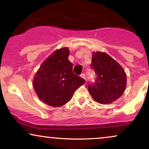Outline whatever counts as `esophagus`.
Returning <instances> with one entry per match:
<instances>
[{
	"instance_id": "obj_1",
	"label": "esophagus",
	"mask_w": 149,
	"mask_h": 149,
	"mask_svg": "<svg viewBox=\"0 0 149 149\" xmlns=\"http://www.w3.org/2000/svg\"><path fill=\"white\" fill-rule=\"evenodd\" d=\"M80 76H81V78H83V79L86 80V76H85V73H81V75H80Z\"/></svg>"
}]
</instances>
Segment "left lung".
Returning <instances> with one entry per match:
<instances>
[{
  "label": "left lung",
  "instance_id": "8db88e82",
  "mask_svg": "<svg viewBox=\"0 0 149 149\" xmlns=\"http://www.w3.org/2000/svg\"><path fill=\"white\" fill-rule=\"evenodd\" d=\"M90 66L96 75L95 82L88 86L94 100L100 104H110L123 94L127 77L117 61L106 53L96 52L92 54Z\"/></svg>",
  "mask_w": 149,
  "mask_h": 149
}]
</instances>
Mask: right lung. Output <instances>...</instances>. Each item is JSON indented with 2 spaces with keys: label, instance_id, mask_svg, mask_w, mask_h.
I'll use <instances>...</instances> for the list:
<instances>
[{
  "label": "right lung",
  "instance_id": "obj_1",
  "mask_svg": "<svg viewBox=\"0 0 149 149\" xmlns=\"http://www.w3.org/2000/svg\"><path fill=\"white\" fill-rule=\"evenodd\" d=\"M67 47L57 49L42 62L36 73L33 88L39 99L52 107H61L72 98L85 80L73 71Z\"/></svg>",
  "mask_w": 149,
  "mask_h": 149
}]
</instances>
